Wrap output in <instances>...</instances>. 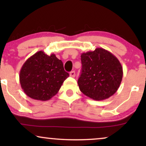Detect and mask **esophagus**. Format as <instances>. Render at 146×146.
Here are the masks:
<instances>
[{"instance_id": "1", "label": "esophagus", "mask_w": 146, "mask_h": 146, "mask_svg": "<svg viewBox=\"0 0 146 146\" xmlns=\"http://www.w3.org/2000/svg\"><path fill=\"white\" fill-rule=\"evenodd\" d=\"M70 76L71 77H74L75 76V72L74 71H72L70 72Z\"/></svg>"}]
</instances>
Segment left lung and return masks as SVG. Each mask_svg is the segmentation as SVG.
Returning <instances> with one entry per match:
<instances>
[{"label":"left lung","instance_id":"obj_1","mask_svg":"<svg viewBox=\"0 0 146 146\" xmlns=\"http://www.w3.org/2000/svg\"><path fill=\"white\" fill-rule=\"evenodd\" d=\"M82 72L78 84L84 94L103 100L116 92L123 77L118 59L110 52L97 48L81 54Z\"/></svg>","mask_w":146,"mask_h":146}]
</instances>
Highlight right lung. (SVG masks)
Instances as JSON below:
<instances>
[{"label":"right lung","mask_w":146,"mask_h":146,"mask_svg":"<svg viewBox=\"0 0 146 146\" xmlns=\"http://www.w3.org/2000/svg\"><path fill=\"white\" fill-rule=\"evenodd\" d=\"M69 74L54 54L38 51L27 59L20 71L19 80L24 92L31 98L46 101L58 92Z\"/></svg>","instance_id":"1"}]
</instances>
